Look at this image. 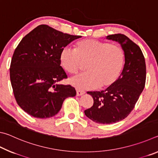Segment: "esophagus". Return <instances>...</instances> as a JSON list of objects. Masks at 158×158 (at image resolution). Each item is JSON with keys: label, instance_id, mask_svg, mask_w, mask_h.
Here are the masks:
<instances>
[{"label": "esophagus", "instance_id": "esophagus-1", "mask_svg": "<svg viewBox=\"0 0 158 158\" xmlns=\"http://www.w3.org/2000/svg\"><path fill=\"white\" fill-rule=\"evenodd\" d=\"M85 93L84 91H81V90H77V96H81L82 95H84Z\"/></svg>", "mask_w": 158, "mask_h": 158}]
</instances>
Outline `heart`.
Wrapping results in <instances>:
<instances>
[{
	"label": "heart",
	"mask_w": 158,
	"mask_h": 158,
	"mask_svg": "<svg viewBox=\"0 0 158 158\" xmlns=\"http://www.w3.org/2000/svg\"><path fill=\"white\" fill-rule=\"evenodd\" d=\"M60 61L69 74H77L86 64L88 73L70 80L74 86L81 90L102 89L111 86L119 78L125 64V52L118 44L85 39L77 42L75 49H63Z\"/></svg>",
	"instance_id": "b5f03b06"
}]
</instances>
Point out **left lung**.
Segmentation results:
<instances>
[{
	"label": "left lung",
	"instance_id": "left-lung-1",
	"mask_svg": "<svg viewBox=\"0 0 158 158\" xmlns=\"http://www.w3.org/2000/svg\"><path fill=\"white\" fill-rule=\"evenodd\" d=\"M118 42L125 52V65L117 81L105 90L87 92L93 105L84 111L93 121L111 124L125 118L133 110L145 86V58L140 47L123 34L106 37Z\"/></svg>",
	"mask_w": 158,
	"mask_h": 158
}]
</instances>
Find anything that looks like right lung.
I'll return each instance as SVG.
<instances>
[{"label":"right lung","instance_id":"1","mask_svg":"<svg viewBox=\"0 0 158 158\" xmlns=\"http://www.w3.org/2000/svg\"><path fill=\"white\" fill-rule=\"evenodd\" d=\"M81 36L40 25L23 37L13 53L10 81L18 105L31 116L50 118L58 113L67 98L76 95L70 85L58 84L68 76L60 53Z\"/></svg>","mask_w":158,"mask_h":158}]
</instances>
